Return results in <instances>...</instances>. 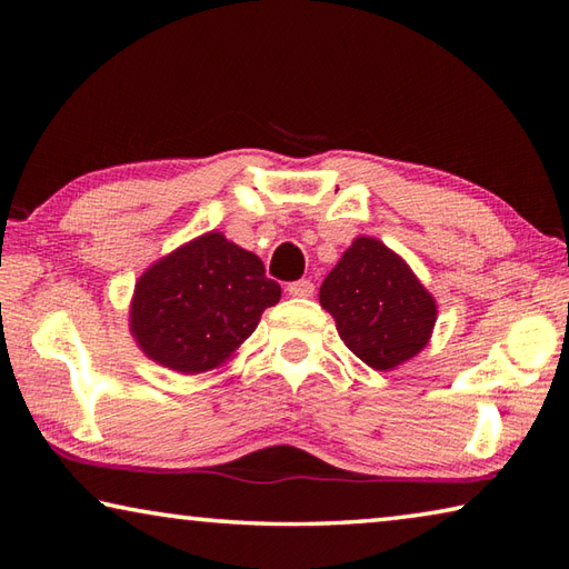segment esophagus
I'll use <instances>...</instances> for the list:
<instances>
[{"instance_id":"obj_1","label":"esophagus","mask_w":569,"mask_h":569,"mask_svg":"<svg viewBox=\"0 0 569 569\" xmlns=\"http://www.w3.org/2000/svg\"><path fill=\"white\" fill-rule=\"evenodd\" d=\"M312 293H316V286H312V281H308V278H300V281L288 283V296L310 298Z\"/></svg>"}]
</instances>
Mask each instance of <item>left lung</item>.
<instances>
[{"label": "left lung", "instance_id": "1", "mask_svg": "<svg viewBox=\"0 0 569 569\" xmlns=\"http://www.w3.org/2000/svg\"><path fill=\"white\" fill-rule=\"evenodd\" d=\"M320 306L335 318L342 342L377 371L416 357L438 316L408 263L371 237H359L342 253L320 286Z\"/></svg>", "mask_w": 569, "mask_h": 569}]
</instances>
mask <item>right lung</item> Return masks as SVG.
Here are the masks:
<instances>
[{"label":"right lung","mask_w":569,"mask_h":569,"mask_svg":"<svg viewBox=\"0 0 569 569\" xmlns=\"http://www.w3.org/2000/svg\"><path fill=\"white\" fill-rule=\"evenodd\" d=\"M281 298L257 253L210 232L176 249L139 278L131 332L159 365L208 371L257 330Z\"/></svg>","instance_id":"obj_1"}]
</instances>
